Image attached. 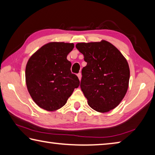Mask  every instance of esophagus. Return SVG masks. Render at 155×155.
<instances>
[{
  "mask_svg": "<svg viewBox=\"0 0 155 155\" xmlns=\"http://www.w3.org/2000/svg\"><path fill=\"white\" fill-rule=\"evenodd\" d=\"M77 77L78 78V79H79L81 81V77H82V75H81V73H78V74H77Z\"/></svg>",
  "mask_w": 155,
  "mask_h": 155,
  "instance_id": "34e87169",
  "label": "esophagus"
}]
</instances>
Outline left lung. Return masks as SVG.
Returning <instances> with one entry per match:
<instances>
[{"instance_id":"obj_1","label":"left lung","mask_w":155,"mask_h":155,"mask_svg":"<svg viewBox=\"0 0 155 155\" xmlns=\"http://www.w3.org/2000/svg\"><path fill=\"white\" fill-rule=\"evenodd\" d=\"M76 48L87 62L80 86L89 106L100 113L115 109L128 90L130 69L127 59L105 40L78 43Z\"/></svg>"}]
</instances>
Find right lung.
Returning a JSON list of instances; mask_svg holds the SVG:
<instances>
[{"label": "right lung", "mask_w": 155, "mask_h": 155, "mask_svg": "<svg viewBox=\"0 0 155 155\" xmlns=\"http://www.w3.org/2000/svg\"><path fill=\"white\" fill-rule=\"evenodd\" d=\"M74 48L73 43L49 42L33 54L25 70L27 90L40 108L54 111L64 106L75 88L78 77L70 71L67 56Z\"/></svg>", "instance_id": "add662e5"}]
</instances>
